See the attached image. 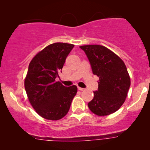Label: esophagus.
Returning <instances> with one entry per match:
<instances>
[{"instance_id": "1", "label": "esophagus", "mask_w": 150, "mask_h": 150, "mask_svg": "<svg viewBox=\"0 0 150 150\" xmlns=\"http://www.w3.org/2000/svg\"><path fill=\"white\" fill-rule=\"evenodd\" d=\"M77 88H78L79 90H80V91H84V90H85V89L82 88V87H77Z\"/></svg>"}]
</instances>
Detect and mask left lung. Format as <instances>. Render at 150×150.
<instances>
[{"label": "left lung", "mask_w": 150, "mask_h": 150, "mask_svg": "<svg viewBox=\"0 0 150 150\" xmlns=\"http://www.w3.org/2000/svg\"><path fill=\"white\" fill-rule=\"evenodd\" d=\"M85 51L94 75L99 77L98 90L88 107L94 114L108 116L116 112L125 102L130 78L124 62L112 51L101 45L80 46Z\"/></svg>", "instance_id": "obj_1"}]
</instances>
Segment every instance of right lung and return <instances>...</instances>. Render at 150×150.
Instances as JSON below:
<instances>
[{
  "label": "right lung",
  "instance_id": "1",
  "mask_svg": "<svg viewBox=\"0 0 150 150\" xmlns=\"http://www.w3.org/2000/svg\"><path fill=\"white\" fill-rule=\"evenodd\" d=\"M74 45L53 43L34 56L25 79L27 97L35 111L47 120L61 119L69 111L76 94L75 85L65 87L56 78Z\"/></svg>",
  "mask_w": 150,
  "mask_h": 150
}]
</instances>
